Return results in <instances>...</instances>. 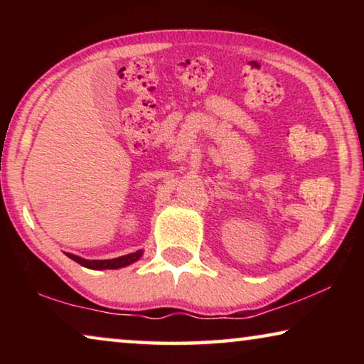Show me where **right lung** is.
I'll return each mask as SVG.
<instances>
[{
    "label": "right lung",
    "mask_w": 364,
    "mask_h": 364,
    "mask_svg": "<svg viewBox=\"0 0 364 364\" xmlns=\"http://www.w3.org/2000/svg\"><path fill=\"white\" fill-rule=\"evenodd\" d=\"M142 252H134V253H129V255H124V257H119V258H112V260H84L81 257H76L73 255V253H68V257L71 258V260L77 262L79 265L86 267V268H91V270H106V268H111V270H116V268H122L126 265H131V263L137 262L139 258H141Z\"/></svg>",
    "instance_id": "add662e5"
}]
</instances>
